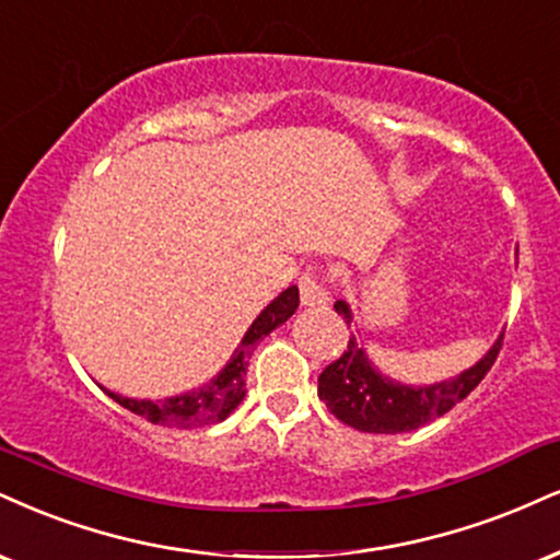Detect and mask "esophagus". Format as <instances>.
Listing matches in <instances>:
<instances>
[{"instance_id": "esophagus-1", "label": "esophagus", "mask_w": 560, "mask_h": 560, "mask_svg": "<svg viewBox=\"0 0 560 560\" xmlns=\"http://www.w3.org/2000/svg\"><path fill=\"white\" fill-rule=\"evenodd\" d=\"M300 298L305 307L326 305L328 300V273L323 266H307L300 276Z\"/></svg>"}]
</instances>
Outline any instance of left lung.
I'll return each mask as SVG.
<instances>
[{"label":"left lung","mask_w":560,"mask_h":560,"mask_svg":"<svg viewBox=\"0 0 560 560\" xmlns=\"http://www.w3.org/2000/svg\"><path fill=\"white\" fill-rule=\"evenodd\" d=\"M334 307L345 318L347 328L352 326V313H349L345 302H336ZM501 347L503 336L467 373L456 375V378L446 383H438V386L412 388L375 373L370 368L365 352L357 347L352 334L339 360L326 365V370L318 375V396L331 409V415L339 417L349 428L383 435L407 433V430H417L425 425V422L435 420V417L446 415L462 399H467L480 386L488 370L493 368Z\"/></svg>","instance_id":"1"}]
</instances>
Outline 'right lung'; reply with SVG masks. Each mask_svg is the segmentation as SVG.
I'll use <instances>...</instances> for the list:
<instances>
[{
	"label": "right lung",
	"instance_id": "obj_1",
	"mask_svg": "<svg viewBox=\"0 0 560 560\" xmlns=\"http://www.w3.org/2000/svg\"><path fill=\"white\" fill-rule=\"evenodd\" d=\"M300 305V289L289 287L287 292H281L271 305L255 318L250 331L242 339V347L234 352L229 365L221 370L211 383H203L200 388L187 390V394L172 396L166 401H135L125 399V396L106 394L114 401L122 404L125 409H130L132 415L145 417L153 425H166V428H203L213 425V422L226 420L229 415L237 409V404L245 399V375H247V362L250 354L262 336H268L276 326H281L289 315L294 313Z\"/></svg>",
	"mask_w": 560,
	"mask_h": 560
}]
</instances>
